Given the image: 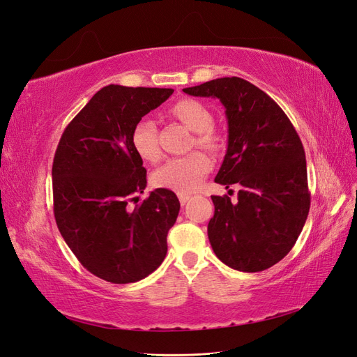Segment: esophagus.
<instances>
[{"label": "esophagus", "instance_id": "esophagus-1", "mask_svg": "<svg viewBox=\"0 0 357 357\" xmlns=\"http://www.w3.org/2000/svg\"><path fill=\"white\" fill-rule=\"evenodd\" d=\"M178 199H180V204H181V205H185V204L190 199V197L186 195V193H178Z\"/></svg>", "mask_w": 357, "mask_h": 357}]
</instances>
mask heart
<instances>
[{"label": "heart", "instance_id": "1", "mask_svg": "<svg viewBox=\"0 0 357 357\" xmlns=\"http://www.w3.org/2000/svg\"><path fill=\"white\" fill-rule=\"evenodd\" d=\"M169 114L185 123L190 131L197 132L195 142L198 146L210 150H218L220 147V138L211 129L213 114L202 102L190 98L180 100L171 107ZM131 143L142 159L149 162L159 159L160 149L158 144V129L155 122L150 119H143L134 126ZM210 169L211 160L207 155L202 152H192L186 156L172 158L167 164L158 168L152 176V183L160 189L189 193L201 185L202 178L208 174Z\"/></svg>", "mask_w": 357, "mask_h": 357}]
</instances>
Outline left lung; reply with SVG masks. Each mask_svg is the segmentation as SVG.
Returning a JSON list of instances; mask_svg holds the SVG:
<instances>
[{
    "label": "left lung",
    "instance_id": "obj_1",
    "mask_svg": "<svg viewBox=\"0 0 357 357\" xmlns=\"http://www.w3.org/2000/svg\"><path fill=\"white\" fill-rule=\"evenodd\" d=\"M225 107L228 149L214 181L238 185V199L211 197L208 240L236 271L268 269L291 250L310 211L305 152L278 104L255 84L223 77L183 89Z\"/></svg>",
    "mask_w": 357,
    "mask_h": 357
}]
</instances>
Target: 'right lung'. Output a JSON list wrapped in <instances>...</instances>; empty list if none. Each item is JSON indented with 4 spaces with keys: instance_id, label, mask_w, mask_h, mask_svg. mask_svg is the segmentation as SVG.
<instances>
[{
    "instance_id": "obj_1",
    "label": "right lung",
    "mask_w": 357,
    "mask_h": 357,
    "mask_svg": "<svg viewBox=\"0 0 357 357\" xmlns=\"http://www.w3.org/2000/svg\"><path fill=\"white\" fill-rule=\"evenodd\" d=\"M174 89L109 84L96 92L63 131L53 158V213L58 229L80 264L114 284L152 274L167 256V235L180 202L147 185L143 159L131 143L142 117Z\"/></svg>"
}]
</instances>
